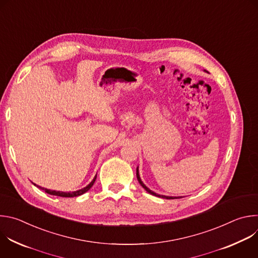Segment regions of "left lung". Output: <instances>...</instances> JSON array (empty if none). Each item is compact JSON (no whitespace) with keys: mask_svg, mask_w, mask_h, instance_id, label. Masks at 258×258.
Listing matches in <instances>:
<instances>
[{"mask_svg":"<svg viewBox=\"0 0 258 258\" xmlns=\"http://www.w3.org/2000/svg\"><path fill=\"white\" fill-rule=\"evenodd\" d=\"M137 178H138V180H139V182H140V185H141L147 192H148L149 194H151V195H154V196H156V197L163 198V199H176V198H181V196H177V197H175V196H165V195H160V194H157V193L151 191V190H150L148 187H147V186L145 185V183L142 181V179H141V177H140V173H139V166L137 167Z\"/></svg>","mask_w":258,"mask_h":258,"instance_id":"8db88e82","label":"left lung"}]
</instances>
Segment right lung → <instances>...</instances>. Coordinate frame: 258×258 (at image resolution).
I'll use <instances>...</instances> for the list:
<instances>
[{
    "label": "right lung",
    "mask_w": 258,
    "mask_h": 258,
    "mask_svg": "<svg viewBox=\"0 0 258 258\" xmlns=\"http://www.w3.org/2000/svg\"><path fill=\"white\" fill-rule=\"evenodd\" d=\"M96 177H97V174L95 175V177L93 178V180L89 183V185H88L87 187H85V188H83V189H81V190L75 191V192H61V191L49 190V189H46V188H42L41 186H38V185H36V183H33V185L36 186V187H38V188L41 189V190H44L46 193H48V194H50V195L60 196V197H78V196H81V195L85 194L86 192H88V191L92 188V186L94 185V182H95V180H96Z\"/></svg>",
    "instance_id": "right-lung-1"
}]
</instances>
